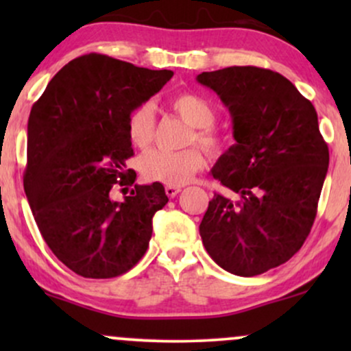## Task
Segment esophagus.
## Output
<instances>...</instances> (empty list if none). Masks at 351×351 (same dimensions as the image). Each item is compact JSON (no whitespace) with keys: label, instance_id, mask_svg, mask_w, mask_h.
<instances>
[{"label":"esophagus","instance_id":"esophagus-1","mask_svg":"<svg viewBox=\"0 0 351 351\" xmlns=\"http://www.w3.org/2000/svg\"><path fill=\"white\" fill-rule=\"evenodd\" d=\"M181 191V186H167L165 188V193H167L168 198H175L176 195Z\"/></svg>","mask_w":351,"mask_h":351}]
</instances>
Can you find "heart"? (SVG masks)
I'll return each mask as SVG.
<instances>
[{
  "instance_id": "heart-1",
  "label": "heart",
  "mask_w": 351,
  "mask_h": 351,
  "mask_svg": "<svg viewBox=\"0 0 351 351\" xmlns=\"http://www.w3.org/2000/svg\"><path fill=\"white\" fill-rule=\"evenodd\" d=\"M171 110L184 120L191 132L188 143H198L209 155L217 156L229 147L228 135L215 127L216 110L206 99L193 92H181L170 100ZM155 134V110L152 104H140L127 119V136L132 145L145 148ZM204 155L199 148H186L181 152L150 150L138 160V170L150 183L167 186H183L196 173L204 168Z\"/></svg>"
}]
</instances>
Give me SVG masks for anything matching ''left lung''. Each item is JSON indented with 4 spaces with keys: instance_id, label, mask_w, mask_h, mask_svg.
Listing matches in <instances>:
<instances>
[{
    "instance_id": "8db88e82",
    "label": "left lung",
    "mask_w": 351,
    "mask_h": 351,
    "mask_svg": "<svg viewBox=\"0 0 351 351\" xmlns=\"http://www.w3.org/2000/svg\"><path fill=\"white\" fill-rule=\"evenodd\" d=\"M219 95L236 143L213 167L215 193L199 224L213 261L252 277L287 263L317 216L328 147L315 107L279 72L232 66L196 77Z\"/></svg>"
}]
</instances>
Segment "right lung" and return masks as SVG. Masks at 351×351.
I'll list each match as a JSON object with an SVG mask.
<instances>
[{
	"mask_svg": "<svg viewBox=\"0 0 351 351\" xmlns=\"http://www.w3.org/2000/svg\"><path fill=\"white\" fill-rule=\"evenodd\" d=\"M171 77L92 52L66 64L31 108L24 191L46 244L79 276H122L147 251L168 203L163 184H135L122 203L110 189L136 178L125 165L128 115Z\"/></svg>",
	"mask_w": 351,
	"mask_h": 351,
	"instance_id": "obj_1",
	"label": "right lung"
}]
</instances>
